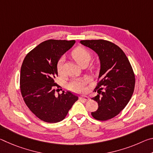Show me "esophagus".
<instances>
[{
    "label": "esophagus",
    "mask_w": 153,
    "mask_h": 153,
    "mask_svg": "<svg viewBox=\"0 0 153 153\" xmlns=\"http://www.w3.org/2000/svg\"><path fill=\"white\" fill-rule=\"evenodd\" d=\"M80 99L82 100H84L85 101H86V100H89V98L87 97V96H85V95H82L81 97H80Z\"/></svg>",
    "instance_id": "esophagus-1"
}]
</instances>
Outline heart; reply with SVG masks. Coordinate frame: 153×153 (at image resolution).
<instances>
[{
    "label": "heart",
    "instance_id": "1",
    "mask_svg": "<svg viewBox=\"0 0 153 153\" xmlns=\"http://www.w3.org/2000/svg\"><path fill=\"white\" fill-rule=\"evenodd\" d=\"M71 56L73 59L76 61L79 65L83 64H88L91 59V53L88 50L82 46H78L76 47L71 53ZM64 59L63 56L59 59L56 64V69L59 74L62 72V67H63V63ZM86 79H73L69 83L68 88L72 91L74 92H82L85 88V84H86Z\"/></svg>",
    "mask_w": 153,
    "mask_h": 153
}]
</instances>
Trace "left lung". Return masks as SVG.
Returning <instances> with one entry per match:
<instances>
[{
	"label": "left lung",
	"instance_id": "left-lung-1",
	"mask_svg": "<svg viewBox=\"0 0 153 153\" xmlns=\"http://www.w3.org/2000/svg\"><path fill=\"white\" fill-rule=\"evenodd\" d=\"M80 43L94 51L100 61L99 82L94 89L98 95L92 98L98 108L91 114L97 120H110L126 107L133 94L135 76L132 67L123 51L109 41L88 40Z\"/></svg>",
	"mask_w": 153,
	"mask_h": 153
}]
</instances>
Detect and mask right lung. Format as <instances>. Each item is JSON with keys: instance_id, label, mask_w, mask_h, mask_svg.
<instances>
[{"instance_id": "1", "label": "right lung", "mask_w": 153, "mask_h": 153, "mask_svg": "<svg viewBox=\"0 0 153 153\" xmlns=\"http://www.w3.org/2000/svg\"><path fill=\"white\" fill-rule=\"evenodd\" d=\"M75 40H48L40 43L25 56L20 72V89L25 103L40 120L59 122L66 117L78 97L62 91L55 95L56 64ZM58 90H56L57 91Z\"/></svg>"}]
</instances>
